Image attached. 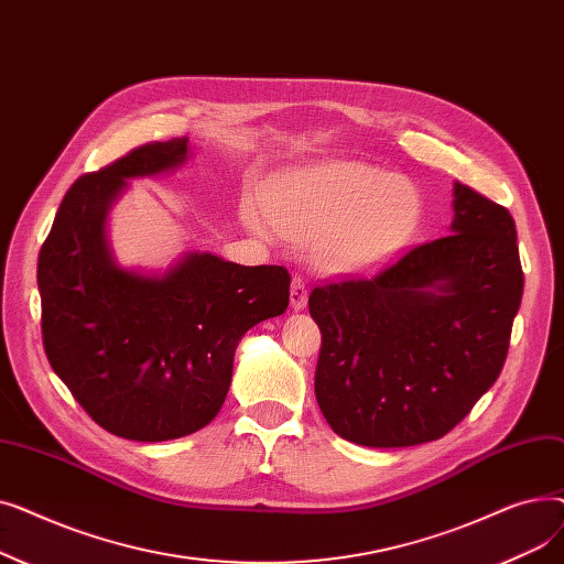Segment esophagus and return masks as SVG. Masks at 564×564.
<instances>
[{
	"mask_svg": "<svg viewBox=\"0 0 564 564\" xmlns=\"http://www.w3.org/2000/svg\"><path fill=\"white\" fill-rule=\"evenodd\" d=\"M308 302V290L302 276H294L290 283V306L292 311H304Z\"/></svg>",
	"mask_w": 564,
	"mask_h": 564,
	"instance_id": "1",
	"label": "esophagus"
}]
</instances>
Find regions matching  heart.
Returning <instances> with one entry per match:
<instances>
[{"mask_svg":"<svg viewBox=\"0 0 564 564\" xmlns=\"http://www.w3.org/2000/svg\"><path fill=\"white\" fill-rule=\"evenodd\" d=\"M274 228L297 242H319L334 272H366L391 258L421 224V196L398 173L359 162H329L285 173L264 192ZM242 221L267 232L260 205L245 200Z\"/></svg>","mask_w":564,"mask_h":564,"instance_id":"obj_1","label":"heart"}]
</instances>
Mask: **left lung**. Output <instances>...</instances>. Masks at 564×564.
I'll use <instances>...</instances> for the list:
<instances>
[{"instance_id":"1","label":"left lung","mask_w":564,"mask_h":564,"mask_svg":"<svg viewBox=\"0 0 564 564\" xmlns=\"http://www.w3.org/2000/svg\"><path fill=\"white\" fill-rule=\"evenodd\" d=\"M451 235L372 279L315 288V398L332 430L368 448L448 434L498 379L521 306L506 207L455 183Z\"/></svg>"}]
</instances>
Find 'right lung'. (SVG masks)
Wrapping results in <instances>:
<instances>
[{
    "label": "right lung",
    "mask_w": 564,
    "mask_h": 564,
    "mask_svg": "<svg viewBox=\"0 0 564 564\" xmlns=\"http://www.w3.org/2000/svg\"><path fill=\"white\" fill-rule=\"evenodd\" d=\"M189 139L145 143L68 189L39 256L43 345L52 370L107 432L171 441L210 423L242 336L283 315L290 274L189 251L162 272L123 267L107 237L130 181L173 173Z\"/></svg>",
    "instance_id": "obj_1"
}]
</instances>
